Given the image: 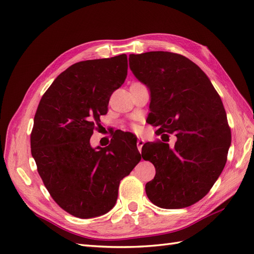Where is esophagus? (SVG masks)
<instances>
[{"mask_svg": "<svg viewBox=\"0 0 254 254\" xmlns=\"http://www.w3.org/2000/svg\"><path fill=\"white\" fill-rule=\"evenodd\" d=\"M144 143H145V141H144V139H143V137H139V139H137V141H136V145H137V149H139V151H140V152L142 151V147H143V145H144Z\"/></svg>", "mask_w": 254, "mask_h": 254, "instance_id": "1", "label": "esophagus"}]
</instances>
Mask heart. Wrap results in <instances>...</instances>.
<instances>
[{
  "mask_svg": "<svg viewBox=\"0 0 254 254\" xmlns=\"http://www.w3.org/2000/svg\"><path fill=\"white\" fill-rule=\"evenodd\" d=\"M135 129H137V127H135Z\"/></svg>",
  "mask_w": 254,
  "mask_h": 254,
  "instance_id": "obj_1",
  "label": "heart"
}]
</instances>
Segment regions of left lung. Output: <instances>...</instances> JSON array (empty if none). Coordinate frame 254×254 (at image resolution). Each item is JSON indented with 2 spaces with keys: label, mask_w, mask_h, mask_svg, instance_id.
Instances as JSON below:
<instances>
[{
  "label": "left lung",
  "mask_w": 254,
  "mask_h": 254,
  "mask_svg": "<svg viewBox=\"0 0 254 254\" xmlns=\"http://www.w3.org/2000/svg\"><path fill=\"white\" fill-rule=\"evenodd\" d=\"M129 67L149 89V124L162 139L142 148L143 159L156 168L146 195L163 209L194 204L218 179L231 144L220 96L201 68L179 54H131ZM173 132L177 141L171 148L166 142Z\"/></svg>",
  "instance_id": "obj_1"
}]
</instances>
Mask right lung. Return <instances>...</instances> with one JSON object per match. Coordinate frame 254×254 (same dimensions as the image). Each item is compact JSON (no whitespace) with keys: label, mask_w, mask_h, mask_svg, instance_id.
<instances>
[{"label":"right lung","mask_w":254,"mask_h":254,"mask_svg":"<svg viewBox=\"0 0 254 254\" xmlns=\"http://www.w3.org/2000/svg\"><path fill=\"white\" fill-rule=\"evenodd\" d=\"M127 70L125 54L80 61L54 80L36 111L30 148L38 173L54 200L75 217L109 212L121 180L141 161L136 143L123 144L121 137L104 148L90 145Z\"/></svg>","instance_id":"1"}]
</instances>
